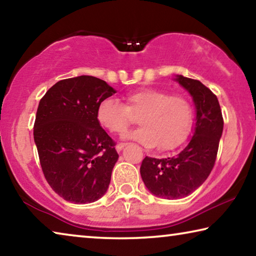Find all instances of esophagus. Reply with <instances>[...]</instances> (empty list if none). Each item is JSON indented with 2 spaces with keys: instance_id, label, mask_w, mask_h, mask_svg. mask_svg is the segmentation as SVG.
Segmentation results:
<instances>
[{
  "instance_id": "esophagus-1",
  "label": "esophagus",
  "mask_w": 256,
  "mask_h": 256,
  "mask_svg": "<svg viewBox=\"0 0 256 256\" xmlns=\"http://www.w3.org/2000/svg\"><path fill=\"white\" fill-rule=\"evenodd\" d=\"M126 145H127V144H126V143H119L118 145H116V150H118V152H120V150H122V148H124V146H126Z\"/></svg>"
}]
</instances>
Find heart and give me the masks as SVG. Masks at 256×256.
I'll list each match as a JSON object with an SVG mask.
<instances>
[{
	"label": "heart",
	"instance_id": "heart-1",
	"mask_svg": "<svg viewBox=\"0 0 256 256\" xmlns=\"http://www.w3.org/2000/svg\"><path fill=\"white\" fill-rule=\"evenodd\" d=\"M126 104L106 98L98 104L96 118L108 132L122 135L140 116L142 127L127 134L126 140L146 148L170 150L182 145L190 135L194 108L182 95H170L158 88H140L124 96Z\"/></svg>",
	"mask_w": 256,
	"mask_h": 256
}]
</instances>
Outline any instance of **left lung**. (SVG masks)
I'll use <instances>...</instances> for the list:
<instances>
[{
    "mask_svg": "<svg viewBox=\"0 0 256 256\" xmlns=\"http://www.w3.org/2000/svg\"><path fill=\"white\" fill-rule=\"evenodd\" d=\"M192 98L196 122L190 143L172 158L146 156L140 176L158 198L177 200L190 195L206 180L214 166L224 119L216 96L200 80L177 74L174 78Z\"/></svg>",
    "mask_w": 256,
    "mask_h": 256,
    "instance_id": "left-lung-1",
    "label": "left lung"
}]
</instances>
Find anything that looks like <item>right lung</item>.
<instances>
[{"mask_svg":"<svg viewBox=\"0 0 256 256\" xmlns=\"http://www.w3.org/2000/svg\"><path fill=\"white\" fill-rule=\"evenodd\" d=\"M114 93L102 79L79 76L58 82L40 100L34 140L42 170L52 190L70 203L95 202L110 185L119 156L96 111Z\"/></svg>","mask_w":256,"mask_h":256,"instance_id":"right-lung-1","label":"right lung"}]
</instances>
